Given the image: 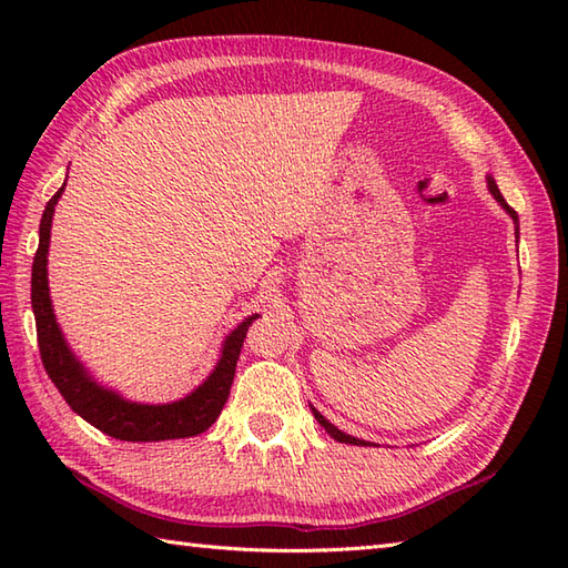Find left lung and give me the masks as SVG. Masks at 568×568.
I'll return each mask as SVG.
<instances>
[{"instance_id":"8db88e82","label":"left lung","mask_w":568,"mask_h":568,"mask_svg":"<svg viewBox=\"0 0 568 568\" xmlns=\"http://www.w3.org/2000/svg\"><path fill=\"white\" fill-rule=\"evenodd\" d=\"M486 180H488V190H490V195L493 197H496L498 202H500V207L505 210V212H508L510 216H513V222H515V234H517V212L510 207V204L508 202H505L503 200V195H500V190H498V185H496V180H493V175H486ZM312 415H315V419L320 422V425L324 427V429H327V434H329V437H334L336 442H342V444H354V446H373V442H366V439H358V437H352V434H346V432H342L339 427H334L332 425V422L327 419V417H324L322 413H320V409H315V407H312Z\"/></svg>"}]
</instances>
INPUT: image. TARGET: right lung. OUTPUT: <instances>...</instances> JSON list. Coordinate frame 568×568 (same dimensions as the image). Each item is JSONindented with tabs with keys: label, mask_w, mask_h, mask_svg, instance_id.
<instances>
[{
	"label": "right lung",
	"mask_w": 568,
	"mask_h": 568,
	"mask_svg": "<svg viewBox=\"0 0 568 568\" xmlns=\"http://www.w3.org/2000/svg\"><path fill=\"white\" fill-rule=\"evenodd\" d=\"M63 190L65 183L45 204L39 226V251H36L31 268V307L48 378L55 383L72 413H78L84 422H90L92 427L114 439L165 442L195 437V434L210 429L222 413L229 390H232L241 346H244L251 322L258 320V315L246 317L236 329L226 334L210 376L180 400L159 405L136 403L98 383V378H92V373L82 366V361L72 352L63 329H60L51 303V287H48V246H51L53 212Z\"/></svg>",
	"instance_id": "obj_1"
}]
</instances>
